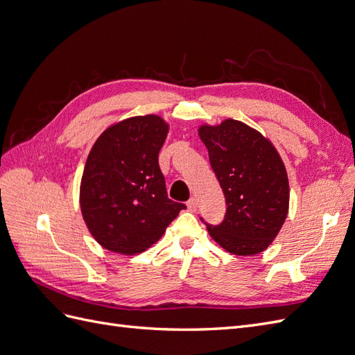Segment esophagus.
Here are the masks:
<instances>
[{"instance_id":"1","label":"esophagus","mask_w":355,"mask_h":355,"mask_svg":"<svg viewBox=\"0 0 355 355\" xmlns=\"http://www.w3.org/2000/svg\"><path fill=\"white\" fill-rule=\"evenodd\" d=\"M187 207L189 211H197L198 209V201L197 198H191L188 202H187Z\"/></svg>"}]
</instances>
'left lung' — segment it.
Instances as JSON below:
<instances>
[{
	"label": "left lung",
	"mask_w": 355,
	"mask_h": 355,
	"mask_svg": "<svg viewBox=\"0 0 355 355\" xmlns=\"http://www.w3.org/2000/svg\"><path fill=\"white\" fill-rule=\"evenodd\" d=\"M198 136L227 200L225 220L218 227L207 225L210 237L237 256L266 250L286 222L290 200L277 148L256 128L232 118L201 124Z\"/></svg>",
	"instance_id": "obj_1"
}]
</instances>
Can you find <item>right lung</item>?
<instances>
[{"mask_svg":"<svg viewBox=\"0 0 355 355\" xmlns=\"http://www.w3.org/2000/svg\"><path fill=\"white\" fill-rule=\"evenodd\" d=\"M168 123L155 114L125 118L105 128L85 161L80 207L103 249L133 256L155 244L185 204L167 197L158 166Z\"/></svg>","mask_w":355,"mask_h":355,"instance_id":"add662e5","label":"right lung"}]
</instances>
